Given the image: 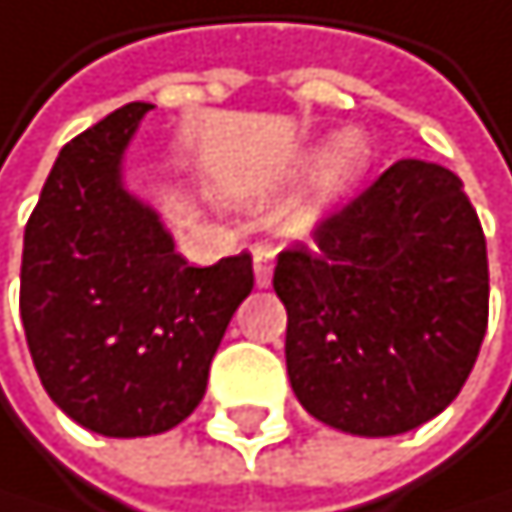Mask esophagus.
I'll list each match as a JSON object with an SVG mask.
<instances>
[{
	"label": "esophagus",
	"mask_w": 512,
	"mask_h": 512,
	"mask_svg": "<svg viewBox=\"0 0 512 512\" xmlns=\"http://www.w3.org/2000/svg\"><path fill=\"white\" fill-rule=\"evenodd\" d=\"M253 272H256V284L259 287L272 284V250H265V247L253 250Z\"/></svg>",
	"instance_id": "obj_1"
}]
</instances>
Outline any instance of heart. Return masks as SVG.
Masks as SVG:
<instances>
[{
    "label": "heart",
    "instance_id": "heart-1",
    "mask_svg": "<svg viewBox=\"0 0 512 512\" xmlns=\"http://www.w3.org/2000/svg\"><path fill=\"white\" fill-rule=\"evenodd\" d=\"M372 159V146L366 134L347 131L331 143V149L322 156L316 174H312V187L297 209L290 212V225L297 231H309L312 225H319L325 215H331L338 206L347 203V196L363 181V174Z\"/></svg>",
    "mask_w": 512,
    "mask_h": 512
}]
</instances>
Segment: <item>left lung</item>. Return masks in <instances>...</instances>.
<instances>
[{
  "label": "left lung",
  "instance_id": "8db88e82",
  "mask_svg": "<svg viewBox=\"0 0 512 512\" xmlns=\"http://www.w3.org/2000/svg\"><path fill=\"white\" fill-rule=\"evenodd\" d=\"M278 256L287 375L309 416L388 438L460 394L488 328V250L454 171L403 159Z\"/></svg>",
  "mask_w": 512,
  "mask_h": 512
}]
</instances>
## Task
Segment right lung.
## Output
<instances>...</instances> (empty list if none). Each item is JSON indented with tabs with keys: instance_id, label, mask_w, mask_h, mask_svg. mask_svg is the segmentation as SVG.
Segmentation results:
<instances>
[{
	"instance_id": "add662e5",
	"label": "right lung",
	"mask_w": 512,
	"mask_h": 512,
	"mask_svg": "<svg viewBox=\"0 0 512 512\" xmlns=\"http://www.w3.org/2000/svg\"><path fill=\"white\" fill-rule=\"evenodd\" d=\"M149 102L62 146L24 228L21 319L46 394L109 438L168 432L200 406L212 356L253 290L250 253L187 265L121 159Z\"/></svg>"
}]
</instances>
